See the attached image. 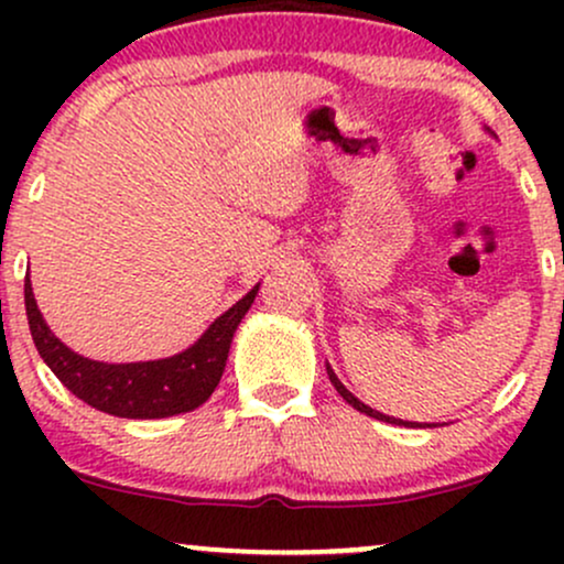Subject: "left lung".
Here are the masks:
<instances>
[{
  "label": "left lung",
  "instance_id": "obj_1",
  "mask_svg": "<svg viewBox=\"0 0 564 564\" xmlns=\"http://www.w3.org/2000/svg\"><path fill=\"white\" fill-rule=\"evenodd\" d=\"M326 371H328V379H332V384L336 387V392H339V394H341V398H345V400H347V403L355 408V411L366 413V416H371V419H379V422H387V424H403V426H437V424H419V422H403V419H394V416H387V413H379V411H373V408H371V405H366V403H364V400H358V398H355V394H352V392H349L345 384H341V381H339V377H336V373H334V368H332V366H326Z\"/></svg>",
  "mask_w": 564,
  "mask_h": 564
}]
</instances>
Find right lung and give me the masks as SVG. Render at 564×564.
<instances>
[{"instance_id":"add662e5","label":"right lung","mask_w":564,"mask_h":564,"mask_svg":"<svg viewBox=\"0 0 564 564\" xmlns=\"http://www.w3.org/2000/svg\"><path fill=\"white\" fill-rule=\"evenodd\" d=\"M260 283L215 318L198 341L172 358L142 364H102L63 345L39 313L34 289L25 275V315L44 364L76 398L121 419H166L187 413L212 398L223 379L232 334L249 313Z\"/></svg>"}]
</instances>
